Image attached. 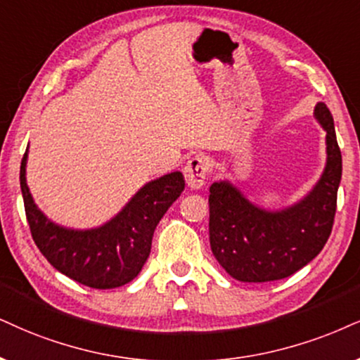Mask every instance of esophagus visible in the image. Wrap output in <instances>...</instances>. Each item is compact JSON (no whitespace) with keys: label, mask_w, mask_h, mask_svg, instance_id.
Segmentation results:
<instances>
[{"label":"esophagus","mask_w":360,"mask_h":360,"mask_svg":"<svg viewBox=\"0 0 360 360\" xmlns=\"http://www.w3.org/2000/svg\"><path fill=\"white\" fill-rule=\"evenodd\" d=\"M208 168H210V165H208V160L205 157H193L188 160L187 165H185L184 175L190 188L198 190L205 185Z\"/></svg>","instance_id":"34e87169"}]
</instances>
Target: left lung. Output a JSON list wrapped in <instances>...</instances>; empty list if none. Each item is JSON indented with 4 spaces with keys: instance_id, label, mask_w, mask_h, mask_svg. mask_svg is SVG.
I'll return each instance as SVG.
<instances>
[{
    "instance_id": "left-lung-1",
    "label": "left lung",
    "mask_w": 360,
    "mask_h": 360,
    "mask_svg": "<svg viewBox=\"0 0 360 360\" xmlns=\"http://www.w3.org/2000/svg\"><path fill=\"white\" fill-rule=\"evenodd\" d=\"M314 115L327 131V163L316 187L299 203L277 212L264 210L229 181L212 184L210 247L225 272L237 281L285 278L316 259L329 238L342 176V155L326 103H317Z\"/></svg>"
}]
</instances>
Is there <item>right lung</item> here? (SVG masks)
Instances as JSON below:
<instances>
[{"instance_id":"obj_1","label":"right lung","mask_w":360,"mask_h":360,"mask_svg":"<svg viewBox=\"0 0 360 360\" xmlns=\"http://www.w3.org/2000/svg\"><path fill=\"white\" fill-rule=\"evenodd\" d=\"M26 158L21 160L20 185L31 237L58 272L91 288H115L140 274L152 248L153 232L185 188L184 175L172 172L148 181L117 217L98 229L73 230L53 224L34 205L26 185Z\"/></svg>"}]
</instances>
